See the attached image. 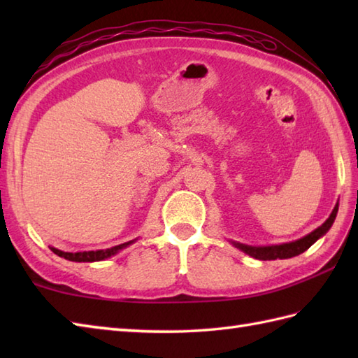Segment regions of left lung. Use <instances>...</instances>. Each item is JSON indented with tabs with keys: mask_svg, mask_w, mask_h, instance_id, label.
<instances>
[{
	"mask_svg": "<svg viewBox=\"0 0 358 358\" xmlns=\"http://www.w3.org/2000/svg\"><path fill=\"white\" fill-rule=\"evenodd\" d=\"M337 212H338V201L336 204V208L332 209L329 218L326 220L322 226H318L317 229L305 235L303 238L291 241V243H281V245H271V246H249V245H243V243L232 241V240H231V243L237 249L243 250L245 254L257 258V260H277V258H280V260H285V258H291V257L303 254L306 249L313 246L318 238H322L323 235L331 229L334 222H336Z\"/></svg>",
	"mask_w": 358,
	"mask_h": 358,
	"instance_id": "1",
	"label": "left lung"
}]
</instances>
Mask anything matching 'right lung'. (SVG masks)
<instances>
[{
  "label": "right lung",
  "mask_w": 358,
  "mask_h": 358,
  "mask_svg": "<svg viewBox=\"0 0 358 358\" xmlns=\"http://www.w3.org/2000/svg\"><path fill=\"white\" fill-rule=\"evenodd\" d=\"M135 240H131V241H126L123 243V245H118V246H113V248H109V249H100V250H85V252H64V250H59L57 248L53 246H49L50 250L53 254H57L58 257H63L66 258V260L69 262H78V263H92V262H101V260H106V258H109L112 255L118 254L120 250L126 249L127 246H131L132 243H135Z\"/></svg>",
  "instance_id": "add662e5"
}]
</instances>
